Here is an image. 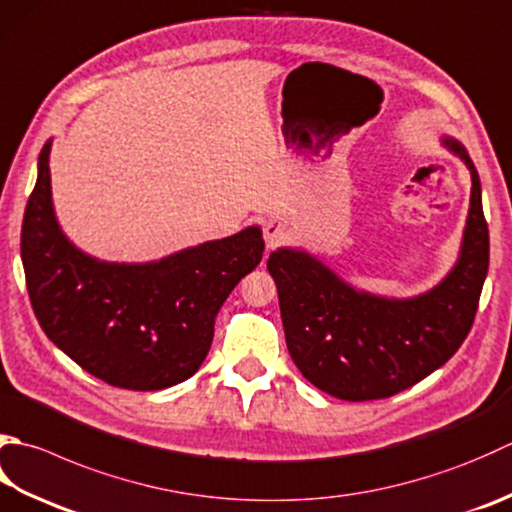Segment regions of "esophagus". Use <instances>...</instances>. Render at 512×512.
I'll list each match as a JSON object with an SVG mask.
<instances>
[{"label":"esophagus","mask_w":512,"mask_h":512,"mask_svg":"<svg viewBox=\"0 0 512 512\" xmlns=\"http://www.w3.org/2000/svg\"><path fill=\"white\" fill-rule=\"evenodd\" d=\"M286 235V228L282 222H275V219H270V222L264 226V237H266V246L268 248H275L279 242H282Z\"/></svg>","instance_id":"obj_1"}]
</instances>
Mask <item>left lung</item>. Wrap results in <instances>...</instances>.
Segmentation results:
<instances>
[{
	"mask_svg": "<svg viewBox=\"0 0 512 512\" xmlns=\"http://www.w3.org/2000/svg\"><path fill=\"white\" fill-rule=\"evenodd\" d=\"M444 144L470 168V210L462 255L442 284L415 299L357 293L302 250L268 257L288 353L310 384L346 402H368L415 386L444 366L475 322L488 273L482 184L464 146Z\"/></svg>",
	"mask_w": 512,
	"mask_h": 512,
	"instance_id": "left-lung-1",
	"label": "left lung"
}]
</instances>
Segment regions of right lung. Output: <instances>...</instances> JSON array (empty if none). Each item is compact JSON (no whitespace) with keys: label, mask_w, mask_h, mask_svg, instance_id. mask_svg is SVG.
<instances>
[{"label":"right lung","mask_w":512,"mask_h":512,"mask_svg":"<svg viewBox=\"0 0 512 512\" xmlns=\"http://www.w3.org/2000/svg\"><path fill=\"white\" fill-rule=\"evenodd\" d=\"M50 142L22 224L35 317L50 342L102 382L162 390L193 377L213 344L215 315L264 253L250 226L153 264H106L59 230L50 202Z\"/></svg>","instance_id":"right-lung-1"}]
</instances>
